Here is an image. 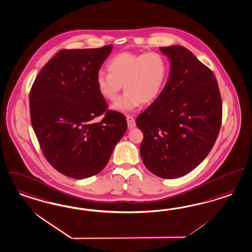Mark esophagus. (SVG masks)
<instances>
[{
    "label": "esophagus",
    "instance_id": "obj_1",
    "mask_svg": "<svg viewBox=\"0 0 252 252\" xmlns=\"http://www.w3.org/2000/svg\"><path fill=\"white\" fill-rule=\"evenodd\" d=\"M126 120H127V125H128V129H133V128L136 126L135 121H134V119H133L131 116H126Z\"/></svg>",
    "mask_w": 252,
    "mask_h": 252
}]
</instances>
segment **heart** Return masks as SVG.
<instances>
[{"mask_svg":"<svg viewBox=\"0 0 252 252\" xmlns=\"http://www.w3.org/2000/svg\"><path fill=\"white\" fill-rule=\"evenodd\" d=\"M107 68L108 73H96V87L104 98L113 101L123 85L125 93L113 105L119 110H130L141 103L154 100L163 87L167 72L166 62L158 52H122L109 60Z\"/></svg>","mask_w":252,"mask_h":252,"instance_id":"1","label":"heart"}]
</instances>
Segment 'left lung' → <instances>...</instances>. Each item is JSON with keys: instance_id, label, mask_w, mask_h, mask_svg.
<instances>
[{"instance_id": "8db88e82", "label": "left lung", "mask_w": 252, "mask_h": 252, "mask_svg": "<svg viewBox=\"0 0 252 252\" xmlns=\"http://www.w3.org/2000/svg\"><path fill=\"white\" fill-rule=\"evenodd\" d=\"M169 58V77L158 97L137 117L140 153L163 179L190 172L208 156L222 124V98L212 70L181 47L159 48Z\"/></svg>"}]
</instances>
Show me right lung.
Wrapping results in <instances>:
<instances>
[{"instance_id": "right-lung-1", "label": "right lung", "mask_w": 252, "mask_h": 252, "mask_svg": "<svg viewBox=\"0 0 252 252\" xmlns=\"http://www.w3.org/2000/svg\"><path fill=\"white\" fill-rule=\"evenodd\" d=\"M112 48L59 51L30 89L31 124L44 157L72 179L100 172L127 129L124 115L108 109L95 83Z\"/></svg>"}]
</instances>
